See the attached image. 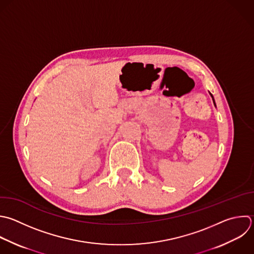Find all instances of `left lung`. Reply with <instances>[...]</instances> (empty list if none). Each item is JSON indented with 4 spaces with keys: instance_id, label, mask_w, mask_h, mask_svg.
<instances>
[{
    "instance_id": "8db88e82",
    "label": "left lung",
    "mask_w": 254,
    "mask_h": 254,
    "mask_svg": "<svg viewBox=\"0 0 254 254\" xmlns=\"http://www.w3.org/2000/svg\"><path fill=\"white\" fill-rule=\"evenodd\" d=\"M211 96H212V95H211Z\"/></svg>"
}]
</instances>
